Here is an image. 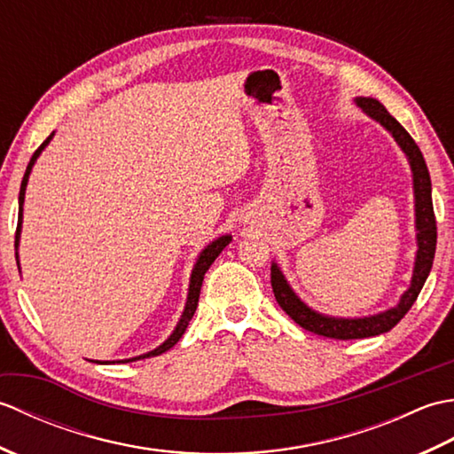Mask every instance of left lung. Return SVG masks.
Masks as SVG:
<instances>
[{
  "mask_svg": "<svg viewBox=\"0 0 454 454\" xmlns=\"http://www.w3.org/2000/svg\"><path fill=\"white\" fill-rule=\"evenodd\" d=\"M356 105L363 107L366 114H371L374 121H379L384 129L392 132L396 138L400 148L406 152L410 160V166L413 171V191H416V226H418V259L416 269H413L411 286L403 293L402 301L396 308L387 310L382 314L369 316V317H356V320H343V317H330L322 316L310 310L304 302H301L291 286L286 285L283 273L278 267H271V286L278 306L293 317V320L304 327V330L332 337V340H363V337H372L390 332L403 316L410 312L413 302L418 301L423 285H426L429 271L433 267V257H435L437 247V220L435 212H433V199H431V177L429 169L423 160V153L419 146L410 137V132L402 127V124L392 117V114L384 109V105L371 98H359Z\"/></svg>",
  "mask_w": 454,
  "mask_h": 454,
  "instance_id": "8db88e82",
  "label": "left lung"
}]
</instances>
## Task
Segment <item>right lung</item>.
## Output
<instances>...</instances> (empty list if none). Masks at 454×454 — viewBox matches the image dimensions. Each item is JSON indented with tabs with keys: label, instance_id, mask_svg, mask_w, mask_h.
I'll list each match as a JSON object with an SVG mask.
<instances>
[{
	"label": "right lung",
	"instance_id": "1",
	"mask_svg": "<svg viewBox=\"0 0 454 454\" xmlns=\"http://www.w3.org/2000/svg\"><path fill=\"white\" fill-rule=\"evenodd\" d=\"M51 138H52V134H51V137H48L43 144H41V146L36 148V152L33 153L31 161H28L27 171H25L23 181H21V191H19V220H17V232H15V247H17V244H19V230H21V212H23L25 187H27V181H28V173H31V168H33L35 160L38 158V153L43 152V148L46 146L48 142H51ZM230 239H232L230 236H222V238L215 239V242H212L210 246H207L205 249H202V254H200V257H199V262H197L195 269H192V275H191V285H189V296H187L185 312H183L181 320H179V324H177V327H176V332H173V333L169 335V340H168L166 343H161V345L158 347V349H153V351H150V353H146V355L134 356V359H129V361H124V363H130V361H137V359H148V356H156V355L166 353L168 349H171V347L176 345V343L181 340V335L185 333V330H187V325H189V322H191L192 314H195V310H197L199 294H200V286H202V278H205V273L208 271V267H210L212 263H215V259L220 255L222 249H224V247L230 244Z\"/></svg>",
	"mask_w": 454,
	"mask_h": 454
}]
</instances>
